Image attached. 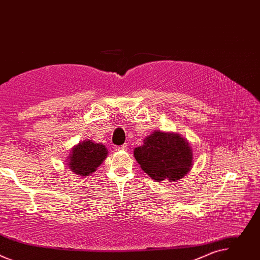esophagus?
I'll list each match as a JSON object with an SVG mask.
<instances>
[{"label":"esophagus","instance_id":"34e87169","mask_svg":"<svg viewBox=\"0 0 260 260\" xmlns=\"http://www.w3.org/2000/svg\"><path fill=\"white\" fill-rule=\"evenodd\" d=\"M126 147H127V144H123V145H121V146H116V147H115V150H116V151L124 150V149H126Z\"/></svg>","mask_w":260,"mask_h":260}]
</instances>
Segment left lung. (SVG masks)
I'll list each match as a JSON object with an SVG mask.
<instances>
[{
    "mask_svg": "<svg viewBox=\"0 0 260 260\" xmlns=\"http://www.w3.org/2000/svg\"><path fill=\"white\" fill-rule=\"evenodd\" d=\"M134 156L141 169L153 180L178 181L186 175L193 164L192 148L177 133L154 131L135 148Z\"/></svg>",
    "mask_w": 260,
    "mask_h": 260,
    "instance_id": "left-lung-1",
    "label": "left lung"
}]
</instances>
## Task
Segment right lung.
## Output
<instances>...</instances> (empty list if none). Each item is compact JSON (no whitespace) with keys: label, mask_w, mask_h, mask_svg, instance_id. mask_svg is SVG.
Returning <instances> with one entry per match:
<instances>
[{"label":"right lung","mask_w":260,"mask_h":260,"mask_svg":"<svg viewBox=\"0 0 260 260\" xmlns=\"http://www.w3.org/2000/svg\"><path fill=\"white\" fill-rule=\"evenodd\" d=\"M107 155L108 149L105 145L85 140L72 148L67 165L73 173L86 177L96 171Z\"/></svg>","instance_id":"1"}]
</instances>
